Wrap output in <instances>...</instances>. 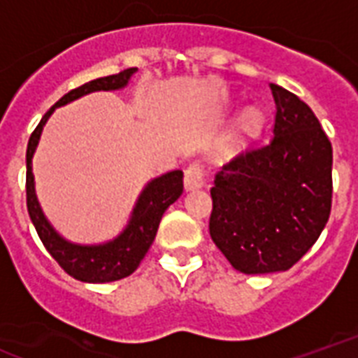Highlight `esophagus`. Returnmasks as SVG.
<instances>
[{"instance_id": "obj_1", "label": "esophagus", "mask_w": 358, "mask_h": 358, "mask_svg": "<svg viewBox=\"0 0 358 358\" xmlns=\"http://www.w3.org/2000/svg\"><path fill=\"white\" fill-rule=\"evenodd\" d=\"M185 189H199L204 185V167L201 163H191L184 173Z\"/></svg>"}]
</instances>
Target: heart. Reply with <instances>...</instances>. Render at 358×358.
<instances>
[{"instance_id":"b5f03b06","label":"heart","mask_w":358,"mask_h":358,"mask_svg":"<svg viewBox=\"0 0 358 358\" xmlns=\"http://www.w3.org/2000/svg\"><path fill=\"white\" fill-rule=\"evenodd\" d=\"M263 125L264 116L259 108L252 106V108L244 110L242 116L238 118V122H236V125H234V131L233 135H231V138H229L227 148L231 150V152L244 148L245 144H250L261 135Z\"/></svg>"}]
</instances>
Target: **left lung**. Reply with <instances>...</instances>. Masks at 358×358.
Wrapping results in <instances>:
<instances>
[{"mask_svg": "<svg viewBox=\"0 0 358 358\" xmlns=\"http://www.w3.org/2000/svg\"><path fill=\"white\" fill-rule=\"evenodd\" d=\"M274 136L215 174L210 236L244 274L289 270L315 244L332 206V146L312 108L270 84Z\"/></svg>", "mask_w": 358, "mask_h": 358, "instance_id": "1", "label": "left lung"}]
</instances>
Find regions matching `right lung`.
Returning <instances> with one entry per match:
<instances>
[{
  "label": "right lung",
  "instance_id": "right-lung-1",
  "mask_svg": "<svg viewBox=\"0 0 358 358\" xmlns=\"http://www.w3.org/2000/svg\"><path fill=\"white\" fill-rule=\"evenodd\" d=\"M136 67L120 71L118 75L103 76L92 82L82 84L80 88L71 90L62 99L52 106L50 110L43 116L39 125L29 136L26 152V203L29 217L35 225V231L39 234L41 242L45 244L46 252L58 261L62 268L73 276L75 280L88 283H106L116 282L122 278H127L141 264L144 255L148 253L150 245L154 242L157 227L165 210L182 195L184 191V173L182 171H171L159 178H154L144 187L141 197L136 201L133 214L129 217L124 233L116 236L110 242L97 245H80L73 244L64 236H59L54 227L41 210V204L35 195L34 173H31V159H34L35 148L39 144L41 133L45 127L46 120L50 114L62 105H67L71 101L78 99L82 95L92 92H110L127 86V82L135 75Z\"/></svg>",
  "mask_w": 358,
  "mask_h": 358
}]
</instances>
